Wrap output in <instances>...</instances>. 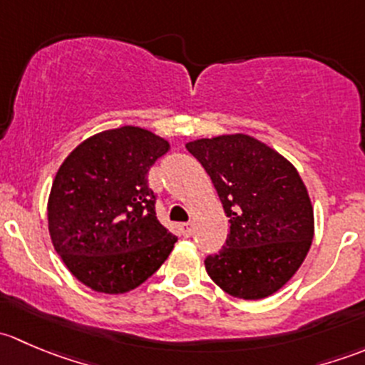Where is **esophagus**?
I'll use <instances>...</instances> for the list:
<instances>
[{
	"instance_id": "obj_1",
	"label": "esophagus",
	"mask_w": 365,
	"mask_h": 365,
	"mask_svg": "<svg viewBox=\"0 0 365 365\" xmlns=\"http://www.w3.org/2000/svg\"><path fill=\"white\" fill-rule=\"evenodd\" d=\"M192 231H194V227H192V224H190V222H185V224H182V226H180V233H182L185 238L192 237Z\"/></svg>"
}]
</instances>
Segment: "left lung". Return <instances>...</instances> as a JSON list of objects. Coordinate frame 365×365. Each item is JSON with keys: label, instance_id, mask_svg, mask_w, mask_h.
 <instances>
[{"label": "left lung", "instance_id": "1", "mask_svg": "<svg viewBox=\"0 0 365 365\" xmlns=\"http://www.w3.org/2000/svg\"><path fill=\"white\" fill-rule=\"evenodd\" d=\"M230 217L226 244L205 259L212 281L244 300L282 288L314 237L311 197L295 165L264 143L226 134L187 143Z\"/></svg>", "mask_w": 365, "mask_h": 365}]
</instances>
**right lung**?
<instances>
[{"label": "right lung", "instance_id": "1", "mask_svg": "<svg viewBox=\"0 0 365 365\" xmlns=\"http://www.w3.org/2000/svg\"><path fill=\"white\" fill-rule=\"evenodd\" d=\"M169 143L141 127L104 130L63 160L47 220L70 274L98 293H127L152 277L178 238L159 222L148 171Z\"/></svg>", "mask_w": 365, "mask_h": 365}]
</instances>
